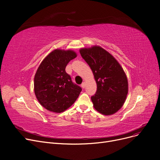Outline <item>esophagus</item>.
Instances as JSON below:
<instances>
[{"mask_svg":"<svg viewBox=\"0 0 160 160\" xmlns=\"http://www.w3.org/2000/svg\"><path fill=\"white\" fill-rule=\"evenodd\" d=\"M85 85H86L85 84V82H82V83L81 84V87L84 88L85 87Z\"/></svg>","mask_w":160,"mask_h":160,"instance_id":"1","label":"esophagus"}]
</instances>
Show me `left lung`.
Returning <instances> with one entry per match:
<instances>
[{
  "mask_svg": "<svg viewBox=\"0 0 160 160\" xmlns=\"http://www.w3.org/2000/svg\"><path fill=\"white\" fill-rule=\"evenodd\" d=\"M79 52L92 69L97 85V92L91 97L95 110L105 116L117 112L128 93V81L123 68L99 46L81 48Z\"/></svg>",
  "mask_w": 160,
  "mask_h": 160,
  "instance_id": "left-lung-1",
  "label": "left lung"
}]
</instances>
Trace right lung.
Instances as JSON below:
<instances>
[{
    "label": "right lung",
    "mask_w": 160,
    "mask_h": 160,
    "mask_svg": "<svg viewBox=\"0 0 160 160\" xmlns=\"http://www.w3.org/2000/svg\"><path fill=\"white\" fill-rule=\"evenodd\" d=\"M73 50L56 49L38 68L34 78V91L39 103L47 110L61 113L71 106L82 91L66 72L70 60L76 58Z\"/></svg>",
    "instance_id": "1"
}]
</instances>
